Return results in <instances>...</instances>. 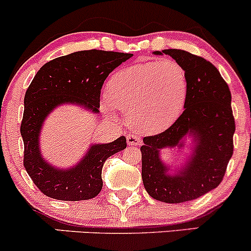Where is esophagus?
Masks as SVG:
<instances>
[{"instance_id":"1","label":"esophagus","mask_w":251,"mask_h":251,"mask_svg":"<svg viewBox=\"0 0 251 251\" xmlns=\"http://www.w3.org/2000/svg\"><path fill=\"white\" fill-rule=\"evenodd\" d=\"M126 139H127V144L131 145V147H137V145L142 144V139L133 136V134H128V136L126 137Z\"/></svg>"}]
</instances>
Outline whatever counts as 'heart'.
Returning a JSON list of instances; mask_svg holds the SVG:
<instances>
[{"mask_svg":"<svg viewBox=\"0 0 251 251\" xmlns=\"http://www.w3.org/2000/svg\"><path fill=\"white\" fill-rule=\"evenodd\" d=\"M188 82L186 70L173 59L147 62L118 70L109 79L101 108L120 109L133 131L153 136L169 128L182 113Z\"/></svg>","mask_w":251,"mask_h":251,"instance_id":"1","label":"heart"}]
</instances>
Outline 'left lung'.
Instances as JSON below:
<instances>
[{
    "mask_svg": "<svg viewBox=\"0 0 251 251\" xmlns=\"http://www.w3.org/2000/svg\"><path fill=\"white\" fill-rule=\"evenodd\" d=\"M168 54L184 68L188 82L184 111L168 130L145 137L142 145V178L151 198L168 203L198 199L217 188L233 153L236 125L231 93L218 69L205 58L183 50L168 49ZM192 138V155L174 175L161 161L160 151L183 148Z\"/></svg>",
    "mask_w": 251,
    "mask_h": 251,
    "instance_id": "obj_1",
    "label": "left lung"
}]
</instances>
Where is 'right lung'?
<instances>
[{
  "mask_svg": "<svg viewBox=\"0 0 251 251\" xmlns=\"http://www.w3.org/2000/svg\"><path fill=\"white\" fill-rule=\"evenodd\" d=\"M132 53L88 50L58 57L44 64L25 94L21 123L24 167L41 193L63 201L96 197L102 189L104 161L126 149V138L93 144L76 166L53 167L40 151L39 138L48 115L62 104H77L98 114L104 79Z\"/></svg>",
  "mask_w": 251,
  "mask_h": 251,
  "instance_id": "1",
  "label": "right lung"
}]
</instances>
